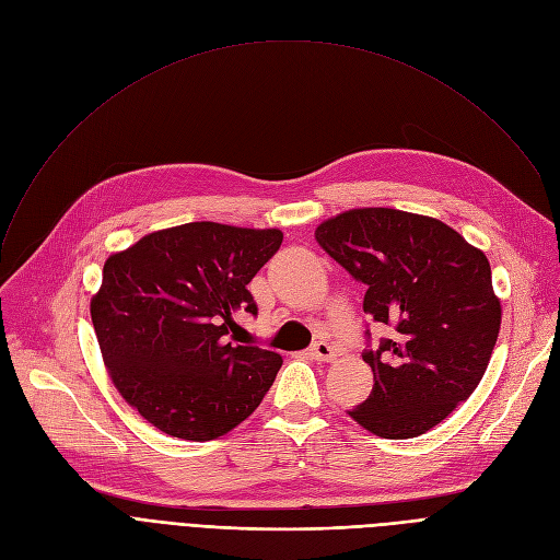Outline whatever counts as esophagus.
Returning <instances> with one entry per match:
<instances>
[{
    "label": "esophagus",
    "instance_id": "obj_1",
    "mask_svg": "<svg viewBox=\"0 0 560 560\" xmlns=\"http://www.w3.org/2000/svg\"><path fill=\"white\" fill-rule=\"evenodd\" d=\"M308 357H311V359H315V361L331 363V361L336 359V349H334L329 342L319 340V342H315V345L308 349Z\"/></svg>",
    "mask_w": 560,
    "mask_h": 560
}]
</instances>
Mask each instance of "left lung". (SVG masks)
<instances>
[{
	"instance_id": "obj_1",
	"label": "left lung",
	"mask_w": 560,
	"mask_h": 560,
	"mask_svg": "<svg viewBox=\"0 0 560 560\" xmlns=\"http://www.w3.org/2000/svg\"><path fill=\"white\" fill-rule=\"evenodd\" d=\"M315 241L365 283L363 311L393 329L376 349L370 397L347 410L378 438H418L479 386L502 327L490 262L458 231L397 209H351Z\"/></svg>"
}]
</instances>
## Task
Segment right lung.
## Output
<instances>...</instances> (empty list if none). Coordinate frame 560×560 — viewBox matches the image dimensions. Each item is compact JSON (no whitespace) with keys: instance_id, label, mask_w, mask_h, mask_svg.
<instances>
[{"instance_id":"obj_1","label":"right lung","mask_w":560,"mask_h":560,"mask_svg":"<svg viewBox=\"0 0 560 560\" xmlns=\"http://www.w3.org/2000/svg\"><path fill=\"white\" fill-rule=\"evenodd\" d=\"M281 241L279 229L188 222L106 258L93 327L113 386L152 427L203 443L258 408L283 359L229 334L256 315L247 283Z\"/></svg>"}]
</instances>
